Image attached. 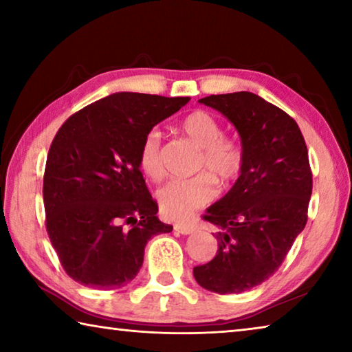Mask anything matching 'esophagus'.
Returning <instances> with one entry per match:
<instances>
[{"mask_svg": "<svg viewBox=\"0 0 352 352\" xmlns=\"http://www.w3.org/2000/svg\"><path fill=\"white\" fill-rule=\"evenodd\" d=\"M174 230L182 234H190V233H194L197 228H195V225H192V223H175Z\"/></svg>", "mask_w": 352, "mask_h": 352, "instance_id": "1", "label": "esophagus"}]
</instances>
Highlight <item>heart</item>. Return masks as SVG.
<instances>
[{"instance_id": "heart-1", "label": "heart", "mask_w": 352, "mask_h": 352, "mask_svg": "<svg viewBox=\"0 0 352 352\" xmlns=\"http://www.w3.org/2000/svg\"><path fill=\"white\" fill-rule=\"evenodd\" d=\"M182 130L201 148L197 177L172 180L157 192L160 208L168 219L184 220L216 199L217 183L231 186L239 180L245 164V151L239 140L223 135L219 119L205 110H195L182 119ZM138 164L152 182L162 180V138L157 130L144 135L138 152Z\"/></svg>"}]
</instances>
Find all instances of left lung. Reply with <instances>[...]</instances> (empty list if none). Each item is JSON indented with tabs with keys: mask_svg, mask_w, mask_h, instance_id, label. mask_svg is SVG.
<instances>
[{
	"mask_svg": "<svg viewBox=\"0 0 352 352\" xmlns=\"http://www.w3.org/2000/svg\"><path fill=\"white\" fill-rule=\"evenodd\" d=\"M200 102L234 124L245 164L230 192L201 216L219 228V248L192 273L206 290L241 294L267 281L305 230L312 194L307 146L295 119L258 94H211Z\"/></svg>",
	"mask_w": 352,
	"mask_h": 352,
	"instance_id": "left-lung-1",
	"label": "left lung"
}]
</instances>
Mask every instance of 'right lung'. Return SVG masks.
<instances>
[{
    "mask_svg": "<svg viewBox=\"0 0 352 352\" xmlns=\"http://www.w3.org/2000/svg\"><path fill=\"white\" fill-rule=\"evenodd\" d=\"M188 102L115 93L83 107L58 129L43 177L45 225L74 281L124 287L140 272L147 241L172 231L157 217L138 152L144 135Z\"/></svg>",
    "mask_w": 352,
    "mask_h": 352,
    "instance_id": "right-lung-1",
    "label": "right lung"
}]
</instances>
